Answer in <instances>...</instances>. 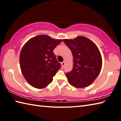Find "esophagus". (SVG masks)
Masks as SVG:
<instances>
[{"mask_svg": "<svg viewBox=\"0 0 121 121\" xmlns=\"http://www.w3.org/2000/svg\"><path fill=\"white\" fill-rule=\"evenodd\" d=\"M65 61H63V62H61V65H62V67H63L65 66Z\"/></svg>", "mask_w": 121, "mask_h": 121, "instance_id": "34e87169", "label": "esophagus"}]
</instances>
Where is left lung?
Returning a JSON list of instances; mask_svg holds the SVG:
<instances>
[{
  "label": "left lung",
  "mask_w": 121,
  "mask_h": 121,
  "mask_svg": "<svg viewBox=\"0 0 121 121\" xmlns=\"http://www.w3.org/2000/svg\"><path fill=\"white\" fill-rule=\"evenodd\" d=\"M72 53L73 65L65 75L71 85L77 88L87 87L97 78L102 67L101 54L95 44L83 36L73 39H63Z\"/></svg>",
  "instance_id": "left-lung-1"
}]
</instances>
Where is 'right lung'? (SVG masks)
I'll list each match as a JSON object with an SVG mask.
<instances>
[{"label":"right lung","mask_w":121,"mask_h":121,"mask_svg":"<svg viewBox=\"0 0 121 121\" xmlns=\"http://www.w3.org/2000/svg\"><path fill=\"white\" fill-rule=\"evenodd\" d=\"M62 40L42 35L31 38L24 45L20 55V68L32 86L43 89L52 82L61 67L53 50Z\"/></svg>","instance_id":"1"}]
</instances>
